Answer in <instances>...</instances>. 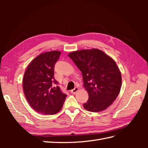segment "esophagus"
I'll return each mask as SVG.
<instances>
[{
	"instance_id": "esophagus-1",
	"label": "esophagus",
	"mask_w": 148,
	"mask_h": 148,
	"mask_svg": "<svg viewBox=\"0 0 148 148\" xmlns=\"http://www.w3.org/2000/svg\"><path fill=\"white\" fill-rule=\"evenodd\" d=\"M78 91V87H75L74 89H71L70 92H71V94H75Z\"/></svg>"
}]
</instances>
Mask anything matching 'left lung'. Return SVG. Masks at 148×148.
Wrapping results in <instances>:
<instances>
[{"instance_id": "1", "label": "left lung", "mask_w": 148, "mask_h": 148, "mask_svg": "<svg viewBox=\"0 0 148 148\" xmlns=\"http://www.w3.org/2000/svg\"><path fill=\"white\" fill-rule=\"evenodd\" d=\"M69 57L82 73L83 86L88 92L84 108L92 112L106 110L116 99L122 85L115 61L96 49L71 52Z\"/></svg>"}]
</instances>
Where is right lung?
Instances as JSON below:
<instances>
[{"instance_id":"add662e5","label":"right lung","mask_w":148,"mask_h":148,"mask_svg":"<svg viewBox=\"0 0 148 148\" xmlns=\"http://www.w3.org/2000/svg\"><path fill=\"white\" fill-rule=\"evenodd\" d=\"M60 54L59 51L41 53L31 62L24 74L25 97L31 107L40 114H57L66 99V95L62 92L57 86L59 83L53 77L54 66Z\"/></svg>"}]
</instances>
